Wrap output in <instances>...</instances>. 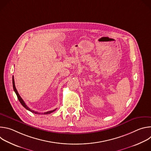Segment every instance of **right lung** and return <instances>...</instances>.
Listing matches in <instances>:
<instances>
[{"label":"right lung","instance_id":"obj_1","mask_svg":"<svg viewBox=\"0 0 151 151\" xmlns=\"http://www.w3.org/2000/svg\"><path fill=\"white\" fill-rule=\"evenodd\" d=\"M12 84H13V88H14V90L15 94H17V96L18 99V100L19 101L20 103H21V104H22L23 106L27 110H28V111H30V112H32V113H34V114H39L40 113H39V112H36V111H34L30 109L29 108V107L26 104V103H24V100L22 99V98H21V97H20V96L19 95V94H18V91H17V89H16V88H15V82H14V76H12ZM56 109H54V110H52V111H50L47 112H44V114H51V113L54 112Z\"/></svg>","mask_w":151,"mask_h":151}]
</instances>
